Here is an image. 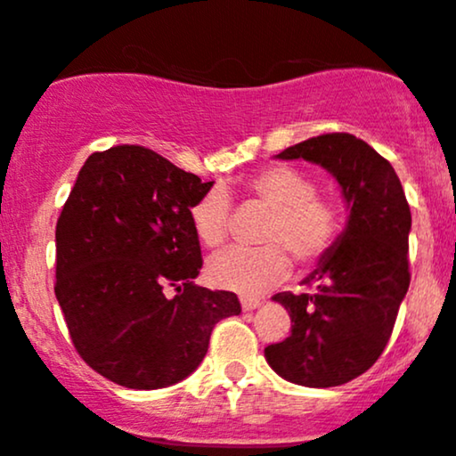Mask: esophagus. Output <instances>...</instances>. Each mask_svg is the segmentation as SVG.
<instances>
[{"label": "esophagus", "instance_id": "obj_1", "mask_svg": "<svg viewBox=\"0 0 456 456\" xmlns=\"http://www.w3.org/2000/svg\"><path fill=\"white\" fill-rule=\"evenodd\" d=\"M262 303V298L257 297H240V305H242L244 312H253V309H257Z\"/></svg>", "mask_w": 456, "mask_h": 456}]
</instances>
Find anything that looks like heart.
I'll return each instance as SVG.
<instances>
[{
	"label": "heart",
	"mask_w": 456,
	"mask_h": 456,
	"mask_svg": "<svg viewBox=\"0 0 456 456\" xmlns=\"http://www.w3.org/2000/svg\"><path fill=\"white\" fill-rule=\"evenodd\" d=\"M244 190L273 208V218L264 229L266 247H233L212 257L208 273L214 285L244 294L264 292L288 277V253L301 264H316L331 251L339 233V212L333 201L320 197L307 173L274 164L253 173ZM229 212L232 199L223 186L205 190L190 205V223L208 248L227 240Z\"/></svg>",
	"instance_id": "1"
}]
</instances>
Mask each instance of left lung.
Instances as JSON below:
<instances>
[{"label": "left lung", "mask_w": 456, "mask_h": 456, "mask_svg": "<svg viewBox=\"0 0 456 456\" xmlns=\"http://www.w3.org/2000/svg\"><path fill=\"white\" fill-rule=\"evenodd\" d=\"M307 159L335 177L348 220L305 279L312 294L279 292L292 333L264 348L268 366L305 387L344 385L374 366L409 289L411 212L392 164L353 134H322L277 155Z\"/></svg>", "instance_id": "1"}]
</instances>
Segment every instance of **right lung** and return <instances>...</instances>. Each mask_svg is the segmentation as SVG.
Returning <instances> with one entry per match:
<instances>
[{"label": "right lung", "instance_id": "add662e5", "mask_svg": "<svg viewBox=\"0 0 456 456\" xmlns=\"http://www.w3.org/2000/svg\"><path fill=\"white\" fill-rule=\"evenodd\" d=\"M214 186L151 149L84 162L56 224V298L79 357L129 389L183 381L238 297L194 285L203 266L190 205ZM174 294L171 295L170 292Z\"/></svg>", "mask_w": 456, "mask_h": 456}]
</instances>
